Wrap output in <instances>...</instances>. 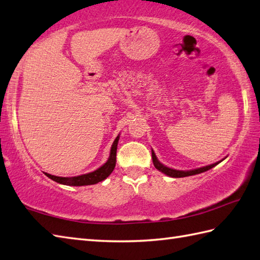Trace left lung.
Masks as SVG:
<instances>
[{
	"label": "left lung",
	"instance_id": "1",
	"mask_svg": "<svg viewBox=\"0 0 260 260\" xmlns=\"http://www.w3.org/2000/svg\"><path fill=\"white\" fill-rule=\"evenodd\" d=\"M152 158H153V162H154V166H155L156 170H158L159 172H161V173H164L165 175H167V176L174 177V178L191 176V175H196V174L204 173V172H206V171L210 170V168L215 167L216 165H218L219 162L221 161V160H220V161H217V162H215V164L208 165V166H204V167H201V168H196V170H191V171H177V170H173V168H170V167H167V166H165V165H162L161 162L157 159V157H156V155H155L153 149H152Z\"/></svg>",
	"mask_w": 260,
	"mask_h": 260
}]
</instances>
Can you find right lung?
Wrapping results in <instances>:
<instances>
[{
  "mask_svg": "<svg viewBox=\"0 0 260 260\" xmlns=\"http://www.w3.org/2000/svg\"><path fill=\"white\" fill-rule=\"evenodd\" d=\"M118 140H119V135L115 138V141H114L112 145L111 154L107 161L104 165H102L100 168H98V170L94 172L80 175V176H74V177H59V176H54V175L47 174V173H44V174L48 178L54 180V182H56L58 184L68 185V186H86V185L98 184L110 176L111 173L114 171V168H115Z\"/></svg>",
  "mask_w": 260,
  "mask_h": 260,
  "instance_id": "add662e5",
  "label": "right lung"
}]
</instances>
